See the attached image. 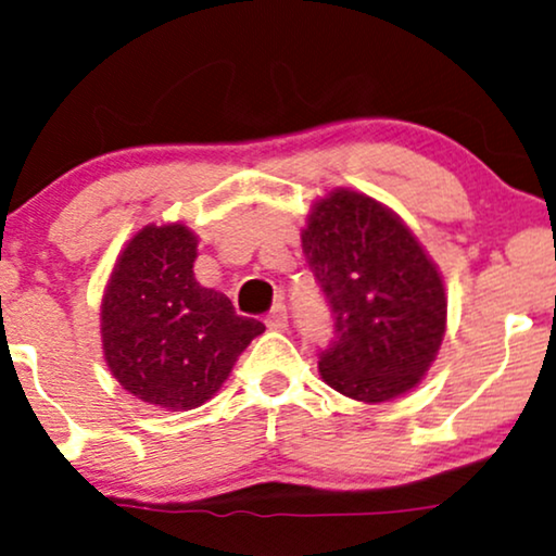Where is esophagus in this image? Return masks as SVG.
Wrapping results in <instances>:
<instances>
[{
  "label": "esophagus",
  "instance_id": "esophagus-1",
  "mask_svg": "<svg viewBox=\"0 0 556 556\" xmlns=\"http://www.w3.org/2000/svg\"><path fill=\"white\" fill-rule=\"evenodd\" d=\"M264 323H266V328H269V330H279V332L287 330V309H285L282 302L271 307V313L266 315Z\"/></svg>",
  "mask_w": 556,
  "mask_h": 556
}]
</instances>
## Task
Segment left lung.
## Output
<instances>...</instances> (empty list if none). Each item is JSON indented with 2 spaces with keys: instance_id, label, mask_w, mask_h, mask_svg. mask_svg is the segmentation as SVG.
<instances>
[{
  "instance_id": "8db88e82",
  "label": "left lung",
  "mask_w": 556,
  "mask_h": 556,
  "mask_svg": "<svg viewBox=\"0 0 556 556\" xmlns=\"http://www.w3.org/2000/svg\"><path fill=\"white\" fill-rule=\"evenodd\" d=\"M300 236L336 315L323 381L364 404L412 391L447 328L445 282L427 249L389 205L351 188L317 198Z\"/></svg>"
}]
</instances>
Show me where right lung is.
I'll return each instance as SVG.
<instances>
[{
	"instance_id": "1",
	"label": "right lung",
	"mask_w": 556,
	"mask_h": 556,
	"mask_svg": "<svg viewBox=\"0 0 556 556\" xmlns=\"http://www.w3.org/2000/svg\"><path fill=\"white\" fill-rule=\"evenodd\" d=\"M198 236L182 220L147 224L124 243L101 298V348L118 387L165 412L218 394L264 325L236 315L192 274Z\"/></svg>"
}]
</instances>
